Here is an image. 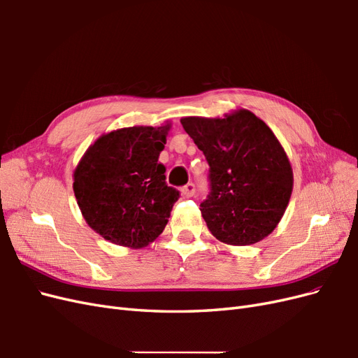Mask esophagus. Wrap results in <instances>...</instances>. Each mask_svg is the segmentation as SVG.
<instances>
[{"instance_id": "34e87169", "label": "esophagus", "mask_w": 358, "mask_h": 358, "mask_svg": "<svg viewBox=\"0 0 358 358\" xmlns=\"http://www.w3.org/2000/svg\"><path fill=\"white\" fill-rule=\"evenodd\" d=\"M180 192H182L183 197L189 199V197L194 196V194H196V185H194V183H188V185H185L180 189Z\"/></svg>"}]
</instances>
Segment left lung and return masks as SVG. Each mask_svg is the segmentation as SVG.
I'll return each mask as SVG.
<instances>
[{"mask_svg": "<svg viewBox=\"0 0 358 358\" xmlns=\"http://www.w3.org/2000/svg\"><path fill=\"white\" fill-rule=\"evenodd\" d=\"M180 124L210 167V192L200 204L210 233L234 246L263 241L282 220L292 192L289 159L272 129L246 109L187 116Z\"/></svg>", "mask_w": 358, "mask_h": 358, "instance_id": "left-lung-1", "label": "left lung"}]
</instances>
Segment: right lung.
I'll use <instances>...</instances> for the list:
<instances>
[{"mask_svg":"<svg viewBox=\"0 0 358 358\" xmlns=\"http://www.w3.org/2000/svg\"><path fill=\"white\" fill-rule=\"evenodd\" d=\"M170 122L128 127L100 136L73 173L83 218L106 241L145 248L164 230L179 191L166 183L158 162Z\"/></svg>","mask_w":358,"mask_h":358,"instance_id":"1","label":"right lung"}]
</instances>
